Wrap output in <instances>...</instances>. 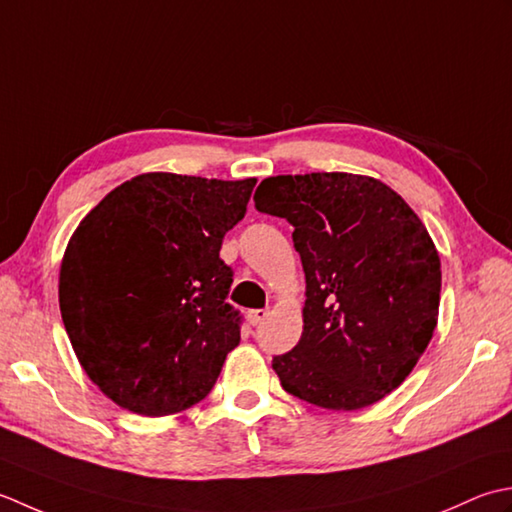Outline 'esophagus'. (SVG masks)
I'll use <instances>...</instances> for the list:
<instances>
[{
  "label": "esophagus",
  "mask_w": 512,
  "mask_h": 512,
  "mask_svg": "<svg viewBox=\"0 0 512 512\" xmlns=\"http://www.w3.org/2000/svg\"><path fill=\"white\" fill-rule=\"evenodd\" d=\"M267 316H269V309H252V311H249V314H247L249 322H252L254 327L260 325V322H263Z\"/></svg>",
  "instance_id": "esophagus-1"
}]
</instances>
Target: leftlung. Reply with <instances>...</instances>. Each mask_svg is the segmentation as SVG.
<instances>
[{
	"label": "left lung",
	"instance_id": "1",
	"mask_svg": "<svg viewBox=\"0 0 512 512\" xmlns=\"http://www.w3.org/2000/svg\"><path fill=\"white\" fill-rule=\"evenodd\" d=\"M254 203L294 225L305 269L302 336L271 360L283 389L331 411L398 389L440 309V256L417 214L389 185L347 172L269 176Z\"/></svg>",
	"mask_w": 512,
	"mask_h": 512
}]
</instances>
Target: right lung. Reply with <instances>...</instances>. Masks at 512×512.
I'll use <instances>...</instances> for the list:
<instances>
[{"instance_id":"right-lung-1","label":"right lung","mask_w":512,"mask_h":512,"mask_svg":"<svg viewBox=\"0 0 512 512\" xmlns=\"http://www.w3.org/2000/svg\"><path fill=\"white\" fill-rule=\"evenodd\" d=\"M254 185L139 174L72 234L59 271L61 320L83 371L123 409H190L241 342V314L225 302L234 274L218 252Z\"/></svg>"}]
</instances>
